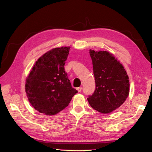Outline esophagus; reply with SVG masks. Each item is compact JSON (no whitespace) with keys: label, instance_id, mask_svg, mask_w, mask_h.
<instances>
[{"label":"esophagus","instance_id":"34e87169","mask_svg":"<svg viewBox=\"0 0 152 152\" xmlns=\"http://www.w3.org/2000/svg\"><path fill=\"white\" fill-rule=\"evenodd\" d=\"M82 87H77V90L78 91V92H79V93H80V92H81V91H82Z\"/></svg>","mask_w":152,"mask_h":152}]
</instances>
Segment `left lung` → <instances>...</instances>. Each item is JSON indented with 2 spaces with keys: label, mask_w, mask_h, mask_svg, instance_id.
Masks as SVG:
<instances>
[{
  "label": "left lung",
  "mask_w": 152,
  "mask_h": 152,
  "mask_svg": "<svg viewBox=\"0 0 152 152\" xmlns=\"http://www.w3.org/2000/svg\"><path fill=\"white\" fill-rule=\"evenodd\" d=\"M96 89L87 98L91 107L102 113H111L125 102L129 93V80L125 68L108 51L89 50Z\"/></svg>",
  "instance_id": "1"
}]
</instances>
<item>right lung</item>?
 I'll list each match as a JSON object with an SVG mask.
<instances>
[{"instance_id":"1","label":"right lung","mask_w":152,"mask_h":152,"mask_svg":"<svg viewBox=\"0 0 152 152\" xmlns=\"http://www.w3.org/2000/svg\"><path fill=\"white\" fill-rule=\"evenodd\" d=\"M70 47L53 48L42 55L26 79L25 92L36 110L54 115L65 109L77 91L72 87L65 71Z\"/></svg>"}]
</instances>
